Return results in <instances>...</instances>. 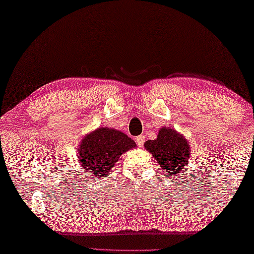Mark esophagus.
Returning <instances> with one entry per match:
<instances>
[{"label":"esophagus","mask_w":254,"mask_h":254,"mask_svg":"<svg viewBox=\"0 0 254 254\" xmlns=\"http://www.w3.org/2000/svg\"><path fill=\"white\" fill-rule=\"evenodd\" d=\"M135 141H136V144L139 145L140 147H142L143 144H144V136H143V135L137 136L136 139H135Z\"/></svg>","instance_id":"esophagus-1"}]
</instances>
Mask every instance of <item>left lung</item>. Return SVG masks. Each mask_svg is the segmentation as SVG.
I'll use <instances>...</instances> for the list:
<instances>
[{"label":"left lung","instance_id":"8db88e82","mask_svg":"<svg viewBox=\"0 0 254 254\" xmlns=\"http://www.w3.org/2000/svg\"><path fill=\"white\" fill-rule=\"evenodd\" d=\"M144 147L172 179H177L180 173L187 170L191 154L190 142L173 127H161L156 139L146 141Z\"/></svg>","mask_w":254,"mask_h":254}]
</instances>
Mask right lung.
<instances>
[{
	"label": "right lung",
	"mask_w": 254,
	"mask_h": 254,
	"mask_svg": "<svg viewBox=\"0 0 254 254\" xmlns=\"http://www.w3.org/2000/svg\"><path fill=\"white\" fill-rule=\"evenodd\" d=\"M135 147V142L123 132L103 127L83 137L77 158L87 177L103 179L123 153Z\"/></svg>",
	"instance_id": "add662e5"
}]
</instances>
